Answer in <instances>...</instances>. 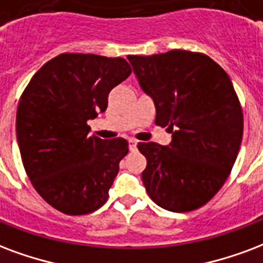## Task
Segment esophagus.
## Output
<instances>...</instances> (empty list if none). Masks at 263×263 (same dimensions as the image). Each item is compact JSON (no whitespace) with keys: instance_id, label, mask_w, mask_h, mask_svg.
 <instances>
[{"instance_id":"obj_1","label":"esophagus","mask_w":263,"mask_h":263,"mask_svg":"<svg viewBox=\"0 0 263 263\" xmlns=\"http://www.w3.org/2000/svg\"><path fill=\"white\" fill-rule=\"evenodd\" d=\"M128 145H129V151H135V149H137L138 142L135 141V139H129V141H128Z\"/></svg>"}]
</instances>
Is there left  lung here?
<instances>
[{
	"label": "left lung",
	"instance_id": "obj_1",
	"mask_svg": "<svg viewBox=\"0 0 263 263\" xmlns=\"http://www.w3.org/2000/svg\"><path fill=\"white\" fill-rule=\"evenodd\" d=\"M128 60L155 102V122L173 134L168 146L138 143L147 161L142 171L147 195L166 211H195L219 192L240 151L244 117L234 86L202 52L171 50Z\"/></svg>",
	"mask_w": 263,
	"mask_h": 263
}]
</instances>
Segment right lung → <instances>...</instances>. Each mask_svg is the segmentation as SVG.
Masks as SVG:
<instances>
[{
    "label": "right lung",
    "instance_id": "right-lung-1",
    "mask_svg": "<svg viewBox=\"0 0 263 263\" xmlns=\"http://www.w3.org/2000/svg\"><path fill=\"white\" fill-rule=\"evenodd\" d=\"M129 75L124 58L64 52L23 90L16 111L21 157L34 190L54 209L87 215L108 199L128 142L90 137L87 121L106 111L108 93Z\"/></svg>",
    "mask_w": 263,
    "mask_h": 263
}]
</instances>
